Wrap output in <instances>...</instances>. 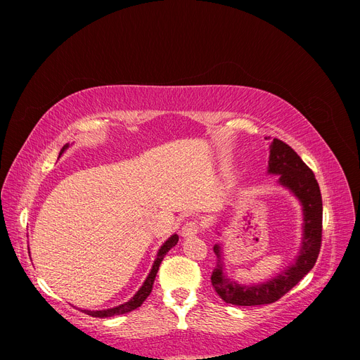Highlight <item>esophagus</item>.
Listing matches in <instances>:
<instances>
[{"mask_svg":"<svg viewBox=\"0 0 360 360\" xmlns=\"http://www.w3.org/2000/svg\"><path fill=\"white\" fill-rule=\"evenodd\" d=\"M200 233V222L198 221H189L183 225L181 236L183 237H192Z\"/></svg>","mask_w":360,"mask_h":360,"instance_id":"obj_1","label":"esophagus"}]
</instances>
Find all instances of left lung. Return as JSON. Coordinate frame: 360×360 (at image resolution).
Instances as JSON below:
<instances>
[{
    "label": "left lung",
    "mask_w": 360,
    "mask_h": 360,
    "mask_svg": "<svg viewBox=\"0 0 360 360\" xmlns=\"http://www.w3.org/2000/svg\"><path fill=\"white\" fill-rule=\"evenodd\" d=\"M269 172L279 174V183L288 188L303 205V240L296 263L284 274L258 285H240L222 274L221 246L214 245L217 257L212 271V285L226 302L237 307H259L279 300L314 267L321 248L323 201L314 172L284 141L275 138L270 146Z\"/></svg>",
    "instance_id": "obj_1"
}]
</instances>
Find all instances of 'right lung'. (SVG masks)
<instances>
[{
	"instance_id": "obj_1",
	"label": "right lung",
	"mask_w": 360,
	"mask_h": 360,
	"mask_svg": "<svg viewBox=\"0 0 360 360\" xmlns=\"http://www.w3.org/2000/svg\"><path fill=\"white\" fill-rule=\"evenodd\" d=\"M68 147H69V146L66 144V146H64V147L61 148L60 156L64 153V151H66ZM177 242H179V236L174 234V236H171V237L168 238V240H167L165 243H163V245L160 246L159 252H158V257H156L155 263H153V267H151V270H150V274H148L146 282L143 284V287H141V288L138 290V292L135 294V296H134L132 299H130L129 302H126V303H123V304H118V307L111 308V309H103V311H84V312L91 315V317L105 319V317H114V315L127 314V312H130V311H134V309L139 308L141 304H143V302L150 296L151 290H153V282H155V278H156V275H158V270H159V266H160V263H162L163 257L167 255V252H168V250H169L172 246L177 245Z\"/></svg>"
}]
</instances>
